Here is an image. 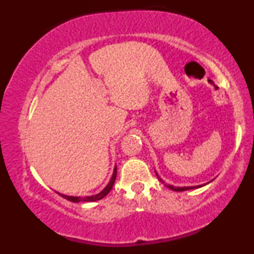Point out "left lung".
<instances>
[{"label":"left lung","mask_w":254,"mask_h":254,"mask_svg":"<svg viewBox=\"0 0 254 254\" xmlns=\"http://www.w3.org/2000/svg\"><path fill=\"white\" fill-rule=\"evenodd\" d=\"M156 177L159 178V179H160V182L165 183L164 180L161 179V178H160L159 176H157V174H156ZM200 186H202V185H200ZM200 186H191V188H190V186H189V188H176V186H173V185H167V188H168V189H171V190H173V191H186V190H191V189L200 188Z\"/></svg>","instance_id":"obj_1"}]
</instances>
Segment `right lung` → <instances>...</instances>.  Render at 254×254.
<instances>
[{"mask_svg": "<svg viewBox=\"0 0 254 254\" xmlns=\"http://www.w3.org/2000/svg\"><path fill=\"white\" fill-rule=\"evenodd\" d=\"M116 177H117V167H115V171H113V174H112V178H111L110 183L107 184L106 188L104 189L103 191L100 192V193L95 194V196H90V197H72V196H65V194H62L60 193L61 196L63 198H65V199L70 200V202H74V203H78V202H95V200H99L101 199V198H104L106 196L107 193L111 191V189L113 188V185H115V182H116Z\"/></svg>", "mask_w": 254, "mask_h": 254, "instance_id": "right-lung-1", "label": "right lung"}]
</instances>
